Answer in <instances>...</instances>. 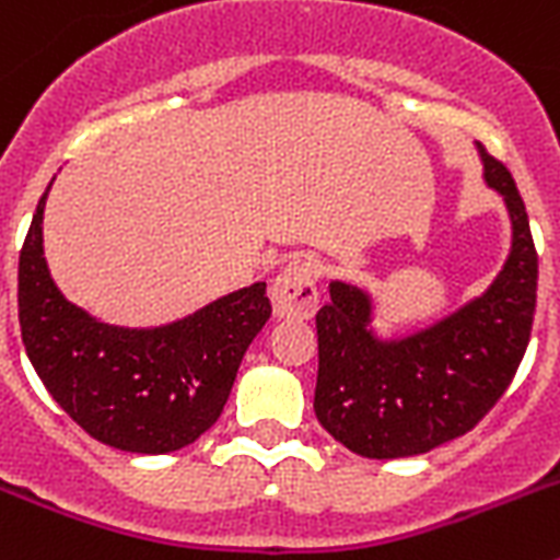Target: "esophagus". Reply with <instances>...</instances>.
<instances>
[{"label": "esophagus", "instance_id": "34e87169", "mask_svg": "<svg viewBox=\"0 0 560 560\" xmlns=\"http://www.w3.org/2000/svg\"><path fill=\"white\" fill-rule=\"evenodd\" d=\"M271 303L280 319H308L319 305L316 266L311 260H294L271 283Z\"/></svg>", "mask_w": 560, "mask_h": 560}]
</instances>
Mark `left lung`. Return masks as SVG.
<instances>
[{"mask_svg":"<svg viewBox=\"0 0 560 560\" xmlns=\"http://www.w3.org/2000/svg\"><path fill=\"white\" fill-rule=\"evenodd\" d=\"M477 151L485 185L511 215V252L493 283L407 336H378L370 291L345 280H330V300L316 314L314 412L359 457H415L471 432L522 364L536 314L538 255L511 171L482 145Z\"/></svg>","mask_w":560,"mask_h":560,"instance_id":"8db88e82","label":"left lung"}]
</instances>
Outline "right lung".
Segmentation results:
<instances>
[{"mask_svg": "<svg viewBox=\"0 0 560 560\" xmlns=\"http://www.w3.org/2000/svg\"><path fill=\"white\" fill-rule=\"evenodd\" d=\"M49 187L19 255V325L30 364L58 407L106 446L131 454L190 446L221 418L246 348L269 323L266 283L160 328L101 323L49 277L42 235Z\"/></svg>", "mask_w": 560, "mask_h": 560, "instance_id": "add662e5", "label": "right lung"}]
</instances>
